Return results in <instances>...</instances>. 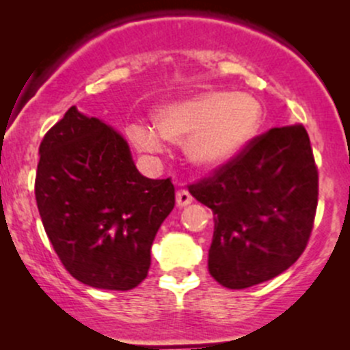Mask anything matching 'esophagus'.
I'll return each mask as SVG.
<instances>
[{
	"mask_svg": "<svg viewBox=\"0 0 350 350\" xmlns=\"http://www.w3.org/2000/svg\"><path fill=\"white\" fill-rule=\"evenodd\" d=\"M191 201L193 196L188 189H178V193H176V203H178V206H188Z\"/></svg>",
	"mask_w": 350,
	"mask_h": 350,
	"instance_id": "1",
	"label": "esophagus"
}]
</instances>
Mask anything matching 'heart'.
Listing matches in <instances>:
<instances>
[{"mask_svg":"<svg viewBox=\"0 0 350 350\" xmlns=\"http://www.w3.org/2000/svg\"><path fill=\"white\" fill-rule=\"evenodd\" d=\"M262 109L249 94L203 91L164 105L154 123H130L126 135L146 154H161L165 140L185 142L186 157L196 167L218 169L234 161L256 137Z\"/></svg>","mask_w":350,"mask_h":350,"instance_id":"b5f03b06","label":"heart"}]
</instances>
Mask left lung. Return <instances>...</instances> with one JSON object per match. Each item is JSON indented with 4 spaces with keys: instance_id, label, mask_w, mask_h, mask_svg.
<instances>
[{
    "instance_id": "left-lung-1",
    "label": "left lung",
    "mask_w": 350,
    "mask_h": 350,
    "mask_svg": "<svg viewBox=\"0 0 350 350\" xmlns=\"http://www.w3.org/2000/svg\"><path fill=\"white\" fill-rule=\"evenodd\" d=\"M189 193L213 211L211 276L230 289L273 280L301 256L315 220L319 171L305 126L267 130Z\"/></svg>"
}]
</instances>
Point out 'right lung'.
<instances>
[{
    "label": "right lung",
    "mask_w": 350,
    "mask_h": 350,
    "mask_svg": "<svg viewBox=\"0 0 350 350\" xmlns=\"http://www.w3.org/2000/svg\"><path fill=\"white\" fill-rule=\"evenodd\" d=\"M38 154V213L70 276L111 291L139 286L174 208L171 179L140 174L126 140L76 107L45 133Z\"/></svg>",
    "instance_id": "obj_1"
}]
</instances>
